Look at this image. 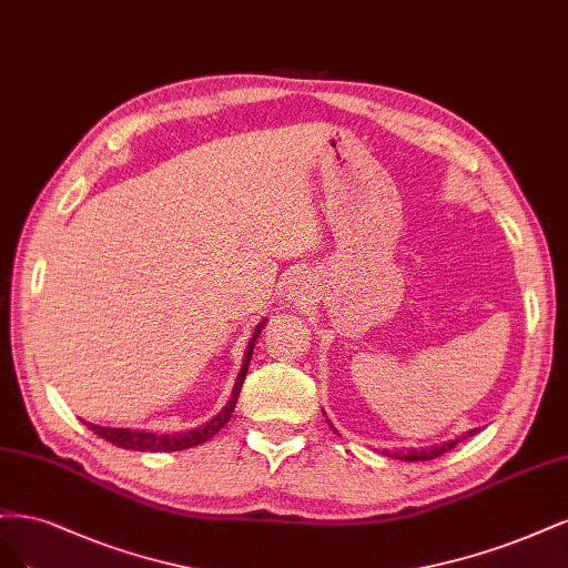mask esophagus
<instances>
[{
	"label": "esophagus",
	"instance_id": "1",
	"mask_svg": "<svg viewBox=\"0 0 568 568\" xmlns=\"http://www.w3.org/2000/svg\"><path fill=\"white\" fill-rule=\"evenodd\" d=\"M308 292V287H306V283L304 281H300V278H295V283L290 285V297L292 300H300V297H304Z\"/></svg>",
	"mask_w": 568,
	"mask_h": 568
}]
</instances>
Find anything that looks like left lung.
Masks as SVG:
<instances>
[{"mask_svg":"<svg viewBox=\"0 0 568 568\" xmlns=\"http://www.w3.org/2000/svg\"><path fill=\"white\" fill-rule=\"evenodd\" d=\"M479 429H469L465 436L460 438H453V442H446L442 446H434V448H423V450H396V453H387L394 460H406V463H419V460H436V457H442L444 453H448L450 448H455L457 444L463 442L467 436H474Z\"/></svg>","mask_w":568,"mask_h":568,"instance_id":"left-lung-1","label":"left lung"}]
</instances>
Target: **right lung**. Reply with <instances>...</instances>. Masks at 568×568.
<instances>
[{"label":"right lung","mask_w":568,"mask_h":568,"mask_svg":"<svg viewBox=\"0 0 568 568\" xmlns=\"http://www.w3.org/2000/svg\"><path fill=\"white\" fill-rule=\"evenodd\" d=\"M262 325H257V331H254L247 349H245V361H243V368L241 373H237V379H235V387H233V394H231V400L226 404V408L219 413L216 417H212L210 423L200 425L195 429H189L184 434H153V432H132V429H113V427H97V425H89L87 427L99 434L101 438H105V442H111L120 448H126V450H141V453H172V450H184V448H193L197 444H205L207 438H212L219 429H222L231 415H233V408L237 404V396H241V389H243V382H245V375H247V368H250V358H252V352H254V344H257V337L262 333Z\"/></svg>","instance_id":"1"}]
</instances>
